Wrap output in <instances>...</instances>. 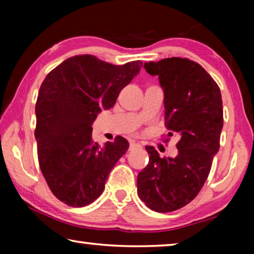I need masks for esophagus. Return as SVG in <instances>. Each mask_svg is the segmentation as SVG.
Instances as JSON below:
<instances>
[{
  "mask_svg": "<svg viewBox=\"0 0 254 254\" xmlns=\"http://www.w3.org/2000/svg\"><path fill=\"white\" fill-rule=\"evenodd\" d=\"M136 148H141V144L134 142V141H131V142H130V150L136 149Z\"/></svg>",
  "mask_w": 254,
  "mask_h": 254,
  "instance_id": "esophagus-1",
  "label": "esophagus"
}]
</instances>
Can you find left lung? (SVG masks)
<instances>
[{
	"instance_id": "obj_1",
	"label": "left lung",
	"mask_w": 254,
	"mask_h": 254,
	"mask_svg": "<svg viewBox=\"0 0 254 254\" xmlns=\"http://www.w3.org/2000/svg\"><path fill=\"white\" fill-rule=\"evenodd\" d=\"M144 68L158 76L165 94L166 127L180 140L175 158H160L153 147H145L149 163L137 175V195L150 209L174 212L190 203L208 177L220 149L222 95L208 72L187 58L144 63Z\"/></svg>"
}]
</instances>
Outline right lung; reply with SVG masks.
<instances>
[{"label": "right lung", "instance_id": "1", "mask_svg": "<svg viewBox=\"0 0 254 254\" xmlns=\"http://www.w3.org/2000/svg\"><path fill=\"white\" fill-rule=\"evenodd\" d=\"M142 62L112 65L92 55L66 59L40 86L36 103L38 160L57 198L71 207L101 196L115 163L128 149L122 136L101 147L92 139L97 114L113 107Z\"/></svg>", "mask_w": 254, "mask_h": 254}]
</instances>
